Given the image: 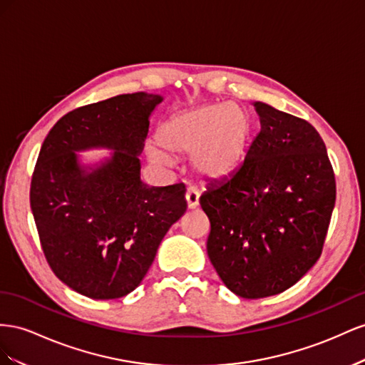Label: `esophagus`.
I'll return each instance as SVG.
<instances>
[{"label": "esophagus", "mask_w": 365, "mask_h": 365, "mask_svg": "<svg viewBox=\"0 0 365 365\" xmlns=\"http://www.w3.org/2000/svg\"><path fill=\"white\" fill-rule=\"evenodd\" d=\"M199 191L195 188H190L186 191V206H188V210H195L199 206Z\"/></svg>", "instance_id": "1"}]
</instances>
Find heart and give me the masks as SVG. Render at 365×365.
I'll return each instance as SVG.
<instances>
[{"instance_id": "1", "label": "heart", "mask_w": 365, "mask_h": 365, "mask_svg": "<svg viewBox=\"0 0 365 365\" xmlns=\"http://www.w3.org/2000/svg\"><path fill=\"white\" fill-rule=\"evenodd\" d=\"M160 150L147 147L148 160L168 168L174 159L190 158L194 173L207 182L234 175L252 143V122L247 113L227 103H214L175 114L158 133Z\"/></svg>"}]
</instances>
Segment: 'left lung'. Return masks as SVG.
Returning a JSON list of instances; mask_svg holds the SVG:
<instances>
[{
	"instance_id": "left-lung-1",
	"label": "left lung",
	"mask_w": 365,
	"mask_h": 365,
	"mask_svg": "<svg viewBox=\"0 0 365 365\" xmlns=\"http://www.w3.org/2000/svg\"><path fill=\"white\" fill-rule=\"evenodd\" d=\"M252 106L262 130L246 160L200 197L211 223L207 257L225 286L247 299L284 292L309 272L336 199L318 131L264 102Z\"/></svg>"
}]
</instances>
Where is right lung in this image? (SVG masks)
I'll use <instances>...</instances> for the list:
<instances>
[{
    "mask_svg": "<svg viewBox=\"0 0 365 365\" xmlns=\"http://www.w3.org/2000/svg\"><path fill=\"white\" fill-rule=\"evenodd\" d=\"M162 101L138 91L76 108L41 147L30 207L51 270L81 295L114 299L133 292L165 234L186 212L183 183L140 180L139 155ZM102 148L113 153L81 163L78 152Z\"/></svg>",
    "mask_w": 365,
    "mask_h": 365,
    "instance_id": "obj_1",
    "label": "right lung"
}]
</instances>
